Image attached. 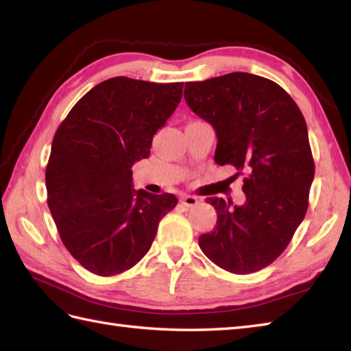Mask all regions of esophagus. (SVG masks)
<instances>
[{"label": "esophagus", "mask_w": 351, "mask_h": 351, "mask_svg": "<svg viewBox=\"0 0 351 351\" xmlns=\"http://www.w3.org/2000/svg\"><path fill=\"white\" fill-rule=\"evenodd\" d=\"M181 202H182L185 206L191 208V206H195V205H197V204H199V199H197L196 196L185 195V196H182V197H181Z\"/></svg>", "instance_id": "esophagus-1"}]
</instances>
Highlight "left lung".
<instances>
[{"mask_svg": "<svg viewBox=\"0 0 351 351\" xmlns=\"http://www.w3.org/2000/svg\"><path fill=\"white\" fill-rule=\"evenodd\" d=\"M184 98L214 126L215 162L245 173L243 205L208 199L217 225L199 237L200 249L226 271L263 270L287 249L308 211L315 166L302 111L279 84L247 72L185 83Z\"/></svg>", "mask_w": 351, "mask_h": 351, "instance_id": "obj_1", "label": "left lung"}]
</instances>
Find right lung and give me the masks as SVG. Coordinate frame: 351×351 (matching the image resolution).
Here are the masks:
<instances>
[{
	"mask_svg": "<svg viewBox=\"0 0 351 351\" xmlns=\"http://www.w3.org/2000/svg\"><path fill=\"white\" fill-rule=\"evenodd\" d=\"M184 83L116 77L87 92L58 126L45 180L64 247L86 270H130L152 245L178 199L132 189V164L181 102Z\"/></svg>",
	"mask_w": 351,
	"mask_h": 351,
	"instance_id": "right-lung-1",
	"label": "right lung"
}]
</instances>
